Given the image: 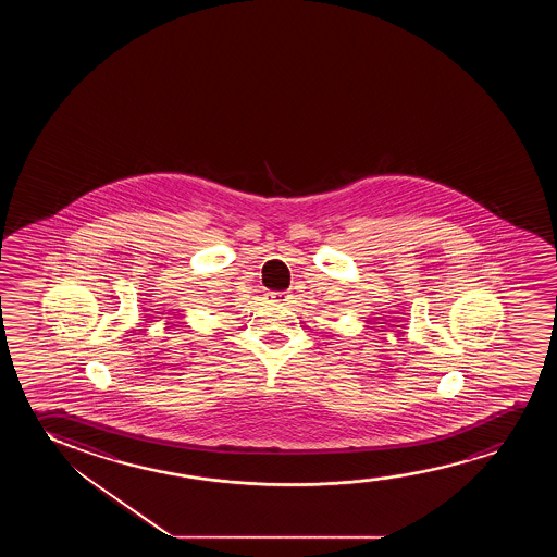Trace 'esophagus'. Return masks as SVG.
<instances>
[{
	"mask_svg": "<svg viewBox=\"0 0 557 557\" xmlns=\"http://www.w3.org/2000/svg\"><path fill=\"white\" fill-rule=\"evenodd\" d=\"M268 298H270V302H285L289 298V293H285V290H270Z\"/></svg>",
	"mask_w": 557,
	"mask_h": 557,
	"instance_id": "1",
	"label": "esophagus"
}]
</instances>
